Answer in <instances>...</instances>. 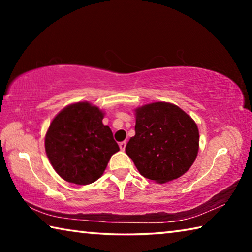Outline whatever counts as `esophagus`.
<instances>
[{
  "label": "esophagus",
  "instance_id": "esophagus-1",
  "mask_svg": "<svg viewBox=\"0 0 252 252\" xmlns=\"http://www.w3.org/2000/svg\"><path fill=\"white\" fill-rule=\"evenodd\" d=\"M126 142H120V144H119V147H120L121 151H125L126 150Z\"/></svg>",
  "mask_w": 252,
  "mask_h": 252
}]
</instances>
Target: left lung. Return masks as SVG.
Here are the masks:
<instances>
[{"label":"left lung","mask_w":252,"mask_h":252,"mask_svg":"<svg viewBox=\"0 0 252 252\" xmlns=\"http://www.w3.org/2000/svg\"><path fill=\"white\" fill-rule=\"evenodd\" d=\"M135 112V135L126 152L144 178L165 183L183 176L197 158L199 130L190 116L169 102H153Z\"/></svg>","instance_id":"1"}]
</instances>
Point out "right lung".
Returning <instances> with one entry per match:
<instances>
[{
	"instance_id": "1",
	"label": "right lung",
	"mask_w": 252,
	"mask_h": 252,
	"mask_svg": "<svg viewBox=\"0 0 252 252\" xmlns=\"http://www.w3.org/2000/svg\"><path fill=\"white\" fill-rule=\"evenodd\" d=\"M104 112L89 102H76L54 117L45 134V152L60 177L75 185L96 181L118 152Z\"/></svg>"
}]
</instances>
